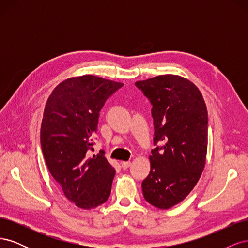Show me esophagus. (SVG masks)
Returning a JSON list of instances; mask_svg holds the SVG:
<instances>
[{
  "mask_svg": "<svg viewBox=\"0 0 248 248\" xmlns=\"http://www.w3.org/2000/svg\"><path fill=\"white\" fill-rule=\"evenodd\" d=\"M130 164H131L130 161H122L121 162V167H122L123 170H126V169H128L130 167Z\"/></svg>",
  "mask_w": 248,
  "mask_h": 248,
  "instance_id": "obj_1",
  "label": "esophagus"
}]
</instances>
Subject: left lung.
Wrapping results in <instances>:
<instances>
[{"label": "left lung", "mask_w": 248, "mask_h": 248, "mask_svg": "<svg viewBox=\"0 0 248 248\" xmlns=\"http://www.w3.org/2000/svg\"><path fill=\"white\" fill-rule=\"evenodd\" d=\"M152 104L154 125L151 170L141 183L145 200L158 209L182 202L205 168L208 112L197 86L164 74L136 82Z\"/></svg>", "instance_id": "1"}]
</instances>
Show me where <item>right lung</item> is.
Returning <instances> with one entry per match:
<instances>
[{"mask_svg":"<svg viewBox=\"0 0 248 248\" xmlns=\"http://www.w3.org/2000/svg\"><path fill=\"white\" fill-rule=\"evenodd\" d=\"M122 82L95 76L71 78L51 92L41 123L42 153L50 175L65 197L81 209H93L109 198L116 170L94 151L99 112Z\"/></svg>","mask_w":248,"mask_h":248,"instance_id":"obj_1","label":"right lung"}]
</instances>
